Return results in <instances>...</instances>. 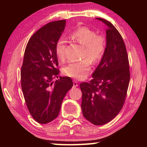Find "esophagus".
<instances>
[{
	"label": "esophagus",
	"instance_id": "obj_1",
	"mask_svg": "<svg viewBox=\"0 0 147 147\" xmlns=\"http://www.w3.org/2000/svg\"><path fill=\"white\" fill-rule=\"evenodd\" d=\"M78 86V82H77V81L76 80H74L73 81V88H76V87Z\"/></svg>",
	"mask_w": 147,
	"mask_h": 147
}]
</instances>
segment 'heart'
I'll list each match as a JSON object with an SVG mask.
<instances>
[{"label":"heart","mask_w":147,"mask_h":147,"mask_svg":"<svg viewBox=\"0 0 147 147\" xmlns=\"http://www.w3.org/2000/svg\"><path fill=\"white\" fill-rule=\"evenodd\" d=\"M71 38L83 46L82 58H87L92 63H96L102 58L106 47V39L102 34L96 32L88 27H80L71 34ZM67 43L63 38L58 39L55 45V53L58 58L63 61L66 56ZM88 59L71 62L63 68L64 74L78 80L85 78L90 71V62Z\"/></svg>","instance_id":"heart-1"}]
</instances>
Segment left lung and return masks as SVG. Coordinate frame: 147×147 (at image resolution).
<instances>
[{
    "label": "left lung",
    "instance_id": "1",
    "mask_svg": "<svg viewBox=\"0 0 147 147\" xmlns=\"http://www.w3.org/2000/svg\"><path fill=\"white\" fill-rule=\"evenodd\" d=\"M106 26V47L90 82L80 85L81 108L87 120L103 125L118 115L125 101L130 82L129 61L123 38L110 22L96 18Z\"/></svg>",
    "mask_w": 147,
    "mask_h": 147
}]
</instances>
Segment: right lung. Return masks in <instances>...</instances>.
I'll use <instances>...</instances> for the list:
<instances>
[{"mask_svg": "<svg viewBox=\"0 0 147 147\" xmlns=\"http://www.w3.org/2000/svg\"><path fill=\"white\" fill-rule=\"evenodd\" d=\"M66 20L53 21L32 36L24 51L21 88L30 113L40 124L55 119L65 94L73 86L70 77L58 78L55 45L65 28Z\"/></svg>", "mask_w": 147, "mask_h": 147, "instance_id": "right-lung-1", "label": "right lung"}]
</instances>
